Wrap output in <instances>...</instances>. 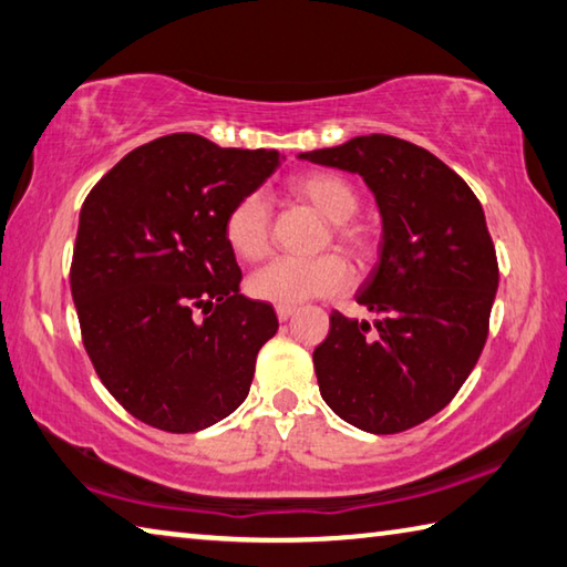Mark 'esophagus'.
<instances>
[{
	"instance_id": "1",
	"label": "esophagus",
	"mask_w": 567,
	"mask_h": 567,
	"mask_svg": "<svg viewBox=\"0 0 567 567\" xmlns=\"http://www.w3.org/2000/svg\"><path fill=\"white\" fill-rule=\"evenodd\" d=\"M293 313H296V306H286V303H278V306H276L278 321H289Z\"/></svg>"
}]
</instances>
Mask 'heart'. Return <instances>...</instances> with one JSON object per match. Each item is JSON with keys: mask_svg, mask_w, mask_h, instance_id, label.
Segmentation results:
<instances>
[{"mask_svg": "<svg viewBox=\"0 0 567 567\" xmlns=\"http://www.w3.org/2000/svg\"><path fill=\"white\" fill-rule=\"evenodd\" d=\"M291 192L309 202L316 212L333 221V238L359 261L375 254V236L369 226L353 221L361 198L355 186L336 174H303L291 182ZM224 236L236 256L261 261L271 251V206L266 196L251 192L238 198L224 216ZM351 271L341 256L323 254L316 258L281 256L248 278V291L268 303L296 306L319 296L343 291Z\"/></svg>", "mask_w": 567, "mask_h": 567, "instance_id": "b5f03b06", "label": "heart"}]
</instances>
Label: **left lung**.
Instances as JSON below:
<instances>
[{
  "label": "left lung",
  "instance_id": "8db88e82",
  "mask_svg": "<svg viewBox=\"0 0 567 567\" xmlns=\"http://www.w3.org/2000/svg\"><path fill=\"white\" fill-rule=\"evenodd\" d=\"M299 158L363 176L383 221L379 264L355 293L381 319L331 313L313 351L323 401L365 433L409 431L453 401L488 339L498 258L483 206L439 156L389 134Z\"/></svg>",
  "mask_w": 567,
  "mask_h": 567
}]
</instances>
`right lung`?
<instances>
[{
	"mask_svg": "<svg viewBox=\"0 0 567 567\" xmlns=\"http://www.w3.org/2000/svg\"><path fill=\"white\" fill-rule=\"evenodd\" d=\"M281 158L168 134L128 152L84 198L69 274L82 341L106 391L142 423L196 433L248 395L278 319L238 293L224 216Z\"/></svg>",
	"mask_w": 567,
	"mask_h": 567,
	"instance_id": "right-lung-1",
	"label": "right lung"
}]
</instances>
